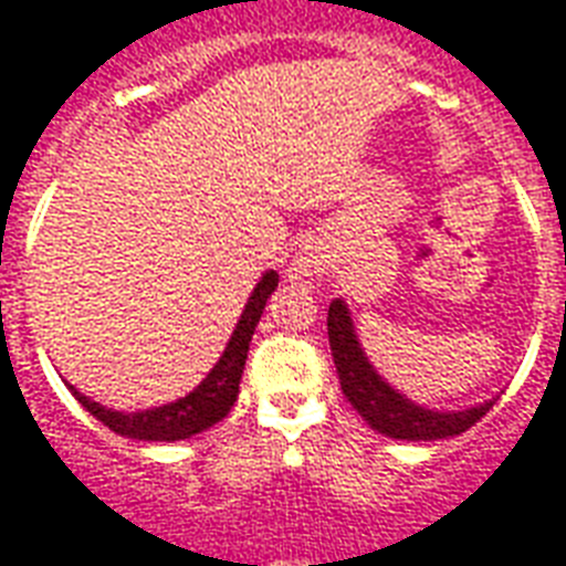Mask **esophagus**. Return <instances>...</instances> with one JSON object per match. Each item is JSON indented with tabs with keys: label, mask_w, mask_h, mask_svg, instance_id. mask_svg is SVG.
Returning <instances> with one entry per match:
<instances>
[{
	"label": "esophagus",
	"mask_w": 566,
	"mask_h": 566,
	"mask_svg": "<svg viewBox=\"0 0 566 566\" xmlns=\"http://www.w3.org/2000/svg\"><path fill=\"white\" fill-rule=\"evenodd\" d=\"M326 254L321 252V249H314V245H305L296 258H293L291 264V279H296V282H305V284H317L326 275Z\"/></svg>",
	"instance_id": "1"
}]
</instances>
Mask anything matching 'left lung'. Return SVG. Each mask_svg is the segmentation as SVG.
Returning <instances> with one entry per match:
<instances>
[{
  "mask_svg": "<svg viewBox=\"0 0 566 566\" xmlns=\"http://www.w3.org/2000/svg\"><path fill=\"white\" fill-rule=\"evenodd\" d=\"M329 347L335 368H338L340 391L350 400L353 409L368 421L374 430L391 439H409V442H433V439L460 437L469 427L493 409L495 400H486L481 407L463 409V412H433L398 395L395 388L382 382L377 370L365 359L347 305L335 300L329 305Z\"/></svg>",
  "mask_w": 566,
  "mask_h": 566,
  "instance_id": "8db88e82",
  "label": "left lung"
}]
</instances>
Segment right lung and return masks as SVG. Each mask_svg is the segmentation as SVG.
I'll return each instance as SVG.
<instances>
[{"label":"right lung","instance_id":"1","mask_svg":"<svg viewBox=\"0 0 566 566\" xmlns=\"http://www.w3.org/2000/svg\"><path fill=\"white\" fill-rule=\"evenodd\" d=\"M275 287H279V273L270 270L258 282L252 296H249V305H245L243 317L237 323L234 335L228 340L222 359L216 361L213 370L205 377V382L196 391H189L187 398L166 403V407L145 409V412H112V409L94 403L92 398H85V395H80L71 386L73 398L80 400L82 407L88 409L97 421H103L109 430L127 439L178 442V439L196 437L207 427H213L216 421H222L231 412V407H234L237 395H240V377H243L245 356H249V340H252L254 326L261 321L266 300H270V293Z\"/></svg>","mask_w":566,"mask_h":566}]
</instances>
